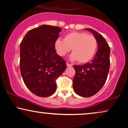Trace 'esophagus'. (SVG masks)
I'll use <instances>...</instances> for the list:
<instances>
[{"mask_svg": "<svg viewBox=\"0 0 128 128\" xmlns=\"http://www.w3.org/2000/svg\"><path fill=\"white\" fill-rule=\"evenodd\" d=\"M72 66V65L71 64H69V63H68V62H66V66Z\"/></svg>", "mask_w": 128, "mask_h": 128, "instance_id": "34e87169", "label": "esophagus"}]
</instances>
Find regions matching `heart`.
I'll use <instances>...</instances> for the list:
<instances>
[{
  "mask_svg": "<svg viewBox=\"0 0 128 128\" xmlns=\"http://www.w3.org/2000/svg\"><path fill=\"white\" fill-rule=\"evenodd\" d=\"M55 48L60 56H64L72 49L70 59L80 63L89 62L96 53L98 42L94 36L86 32H73L65 36L63 39H57Z\"/></svg>",
  "mask_w": 128,
  "mask_h": 128,
  "instance_id": "obj_1",
  "label": "heart"
}]
</instances>
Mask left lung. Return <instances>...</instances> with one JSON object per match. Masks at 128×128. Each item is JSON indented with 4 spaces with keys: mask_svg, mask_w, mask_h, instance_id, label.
Here are the masks:
<instances>
[{
    "mask_svg": "<svg viewBox=\"0 0 128 128\" xmlns=\"http://www.w3.org/2000/svg\"><path fill=\"white\" fill-rule=\"evenodd\" d=\"M92 32L98 42V50L94 58L82 66H74L75 75L73 88L79 96L89 98L96 94L105 84L110 69V49L104 38L96 30L85 28Z\"/></svg>",
    "mask_w": 128,
    "mask_h": 128,
    "instance_id": "left-lung-1",
    "label": "left lung"
}]
</instances>
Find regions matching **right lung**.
Returning a JSON list of instances; mask_svg holds the SVG:
<instances>
[{
    "label": "right lung",
    "mask_w": 128,
    "mask_h": 128,
    "mask_svg": "<svg viewBox=\"0 0 128 128\" xmlns=\"http://www.w3.org/2000/svg\"><path fill=\"white\" fill-rule=\"evenodd\" d=\"M60 28L42 25L25 35L20 46L21 74L34 94L46 98L56 90V80L66 69V62L56 53Z\"/></svg>",
    "instance_id": "add662e5"
}]
</instances>
